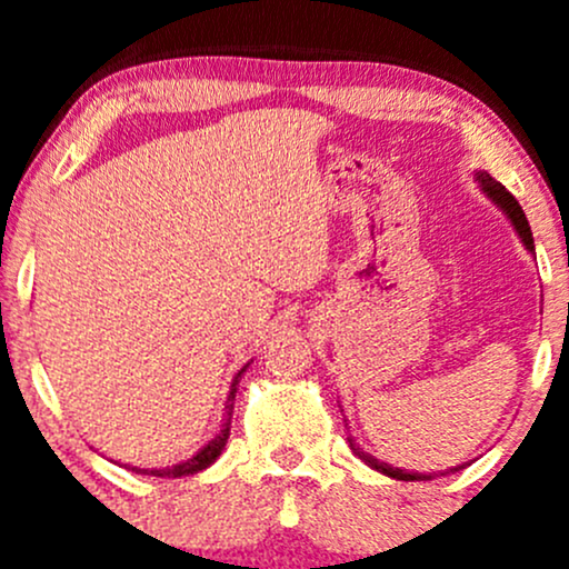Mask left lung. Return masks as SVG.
<instances>
[{"label":"left lung","instance_id":"8db88e82","mask_svg":"<svg viewBox=\"0 0 569 569\" xmlns=\"http://www.w3.org/2000/svg\"><path fill=\"white\" fill-rule=\"evenodd\" d=\"M476 179H479L481 189H485V192L489 194V198H492V200L498 202V206L502 208V211H506V217L511 219L513 230L519 232L521 243L527 246V251H532V253H535V240H532L530 221H527L525 211H521V206H519V202H516L513 194L508 192V189L502 187L500 181H495L492 176H489L487 171H479V173H476ZM350 447H352V452H356L358 457H361V460L367 462L369 468H375V471H380V473H385V476H390V479H401V481H430V479H436V473H411V471H401V468L388 466V462H380V460H377V457H371V455H367V452H361V449H358L356 443H352V439H350ZM460 468H462V466L449 468V471H443L441 476H447V473H452V471H460Z\"/></svg>","mask_w":569,"mask_h":569}]
</instances>
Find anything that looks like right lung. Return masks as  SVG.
Returning a JSON list of instances; mask_svg holds the SVG:
<instances>
[{
	"label": "right lung",
	"mask_w": 569,
	"mask_h": 569,
	"mask_svg": "<svg viewBox=\"0 0 569 569\" xmlns=\"http://www.w3.org/2000/svg\"><path fill=\"white\" fill-rule=\"evenodd\" d=\"M243 371H246V367L240 369L238 375H234V380H232V388H230V396H227V407H224V426H221L219 433L213 436V439L208 441L206 447H202L198 455H194V457H189V460L179 462V466H171V468H152V471H149V468H133V471H136V473H147V476H160V479H181V476H192V473H200V471H206V468L211 466V462L217 460V457L221 455V449H224L227 439H230V426H232V407H234V393H238V380H240V375H243Z\"/></svg>",
	"instance_id": "right-lung-1"
}]
</instances>
